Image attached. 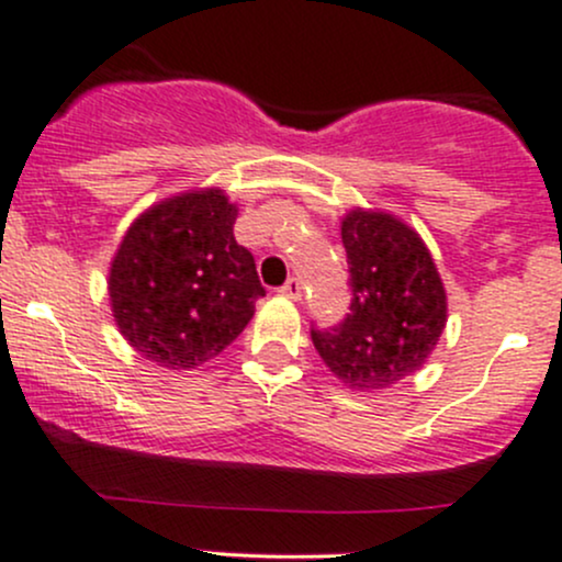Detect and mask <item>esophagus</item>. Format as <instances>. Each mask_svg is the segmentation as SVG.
Segmentation results:
<instances>
[{
    "label": "esophagus",
    "instance_id": "1",
    "mask_svg": "<svg viewBox=\"0 0 562 562\" xmlns=\"http://www.w3.org/2000/svg\"><path fill=\"white\" fill-rule=\"evenodd\" d=\"M280 293L285 299H293V301H301V296H304V288H301V280H296V277H291V280L285 282V285L280 288Z\"/></svg>",
    "mask_w": 562,
    "mask_h": 562
}]
</instances>
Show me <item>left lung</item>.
Returning <instances> with one entry per match:
<instances>
[{
  "label": "left lung",
  "mask_w": 562,
  "mask_h": 562,
  "mask_svg": "<svg viewBox=\"0 0 562 562\" xmlns=\"http://www.w3.org/2000/svg\"><path fill=\"white\" fill-rule=\"evenodd\" d=\"M350 266V315L310 328L326 366L352 390H382L415 374L447 323V296L423 239L385 212L341 221Z\"/></svg>",
  "instance_id": "8db88e82"
}]
</instances>
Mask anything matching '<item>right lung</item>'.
Instances as JSON below:
<instances>
[{
	"instance_id": "obj_1",
	"label": "right lung",
	"mask_w": 562,
	"mask_h": 562,
	"mask_svg": "<svg viewBox=\"0 0 562 562\" xmlns=\"http://www.w3.org/2000/svg\"><path fill=\"white\" fill-rule=\"evenodd\" d=\"M236 206L196 191L139 215L110 269V301L128 345L167 369L226 350L266 296L256 258L234 239Z\"/></svg>"
}]
</instances>
